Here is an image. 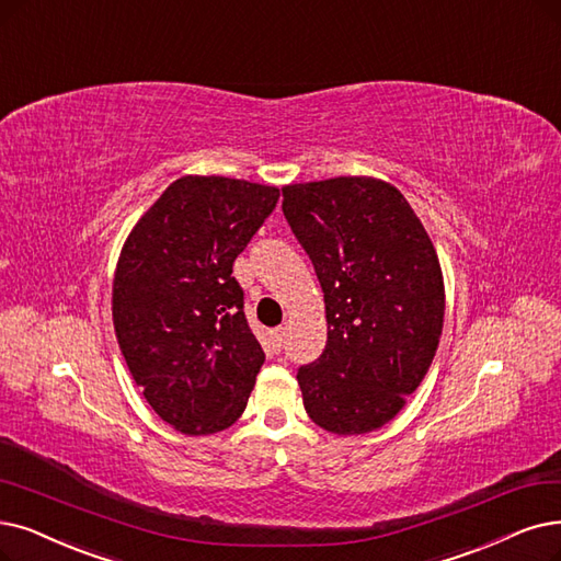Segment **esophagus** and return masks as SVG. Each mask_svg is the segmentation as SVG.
I'll return each mask as SVG.
<instances>
[{"label":"esophagus","mask_w":561,"mask_h":561,"mask_svg":"<svg viewBox=\"0 0 561 561\" xmlns=\"http://www.w3.org/2000/svg\"><path fill=\"white\" fill-rule=\"evenodd\" d=\"M285 335H287V329H285V327H278V329H274V331H272V341H274V345H276V347H283V343H285Z\"/></svg>","instance_id":"esophagus-1"}]
</instances>
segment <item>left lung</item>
Wrapping results in <instances>:
<instances>
[{"label": "left lung", "mask_w": 561, "mask_h": 561, "mask_svg": "<svg viewBox=\"0 0 561 561\" xmlns=\"http://www.w3.org/2000/svg\"><path fill=\"white\" fill-rule=\"evenodd\" d=\"M283 214L316 266L327 310V347L297 373L304 408L333 435L382 428L439 345L435 245L405 195L375 176L283 186Z\"/></svg>", "instance_id": "obj_1"}]
</instances>
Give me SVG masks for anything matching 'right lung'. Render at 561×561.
Instances as JSON below:
<instances>
[{
	"label": "right lung",
	"instance_id": "1",
	"mask_svg": "<svg viewBox=\"0 0 561 561\" xmlns=\"http://www.w3.org/2000/svg\"><path fill=\"white\" fill-rule=\"evenodd\" d=\"M276 186L186 174L124 241L112 322L142 396L172 428L211 435L243 414L264 352L232 264L274 211Z\"/></svg>",
	"mask_w": 561,
	"mask_h": 561
}]
</instances>
